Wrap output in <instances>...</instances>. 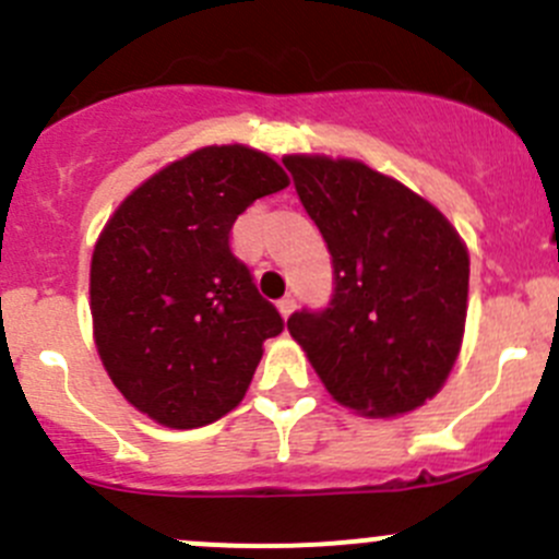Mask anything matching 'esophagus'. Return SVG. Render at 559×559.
Instances as JSON below:
<instances>
[{
	"mask_svg": "<svg viewBox=\"0 0 559 559\" xmlns=\"http://www.w3.org/2000/svg\"><path fill=\"white\" fill-rule=\"evenodd\" d=\"M295 297L292 295H286V297H281L278 300V311H281V316H284V319H289V313L295 311Z\"/></svg>",
	"mask_w": 559,
	"mask_h": 559,
	"instance_id": "obj_1",
	"label": "esophagus"
}]
</instances>
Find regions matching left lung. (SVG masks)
Masks as SVG:
<instances>
[{"mask_svg": "<svg viewBox=\"0 0 559 559\" xmlns=\"http://www.w3.org/2000/svg\"><path fill=\"white\" fill-rule=\"evenodd\" d=\"M332 257L326 308L289 332L337 403L368 416L419 408L460 352L471 259L438 207L362 162L286 156Z\"/></svg>", "mask_w": 559, "mask_h": 559, "instance_id": "1", "label": "left lung"}]
</instances>
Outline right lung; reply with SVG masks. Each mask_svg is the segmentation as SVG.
<instances>
[{
  "label": "right lung",
  "mask_w": 559,
  "mask_h": 559,
  "mask_svg": "<svg viewBox=\"0 0 559 559\" xmlns=\"http://www.w3.org/2000/svg\"><path fill=\"white\" fill-rule=\"evenodd\" d=\"M289 178L246 145H207L121 202L92 257L97 352L112 384L165 427L211 425L243 400L284 330L235 257L233 224Z\"/></svg>",
  "instance_id": "1"
}]
</instances>
